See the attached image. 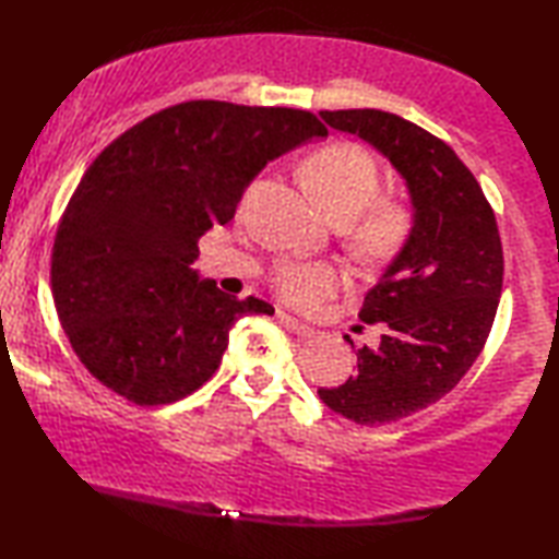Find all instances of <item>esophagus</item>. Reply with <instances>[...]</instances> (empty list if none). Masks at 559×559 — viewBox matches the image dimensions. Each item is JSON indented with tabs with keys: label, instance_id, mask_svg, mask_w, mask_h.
Returning a JSON list of instances; mask_svg holds the SVG:
<instances>
[{
	"label": "esophagus",
	"instance_id": "esophagus-1",
	"mask_svg": "<svg viewBox=\"0 0 559 559\" xmlns=\"http://www.w3.org/2000/svg\"><path fill=\"white\" fill-rule=\"evenodd\" d=\"M277 321L282 326H287L289 331H295L297 336H314V329L311 326H307V324H301L299 319H295V317H289V314H285V311H277Z\"/></svg>",
	"mask_w": 559,
	"mask_h": 559
}]
</instances>
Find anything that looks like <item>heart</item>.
I'll return each mask as SVG.
<instances>
[{"label":"heart","mask_w":559,"mask_h":559,"mask_svg":"<svg viewBox=\"0 0 559 559\" xmlns=\"http://www.w3.org/2000/svg\"><path fill=\"white\" fill-rule=\"evenodd\" d=\"M305 183L331 221L346 225L348 248L364 262H390L415 233V209L403 195L378 193L380 171L370 152L356 142H334L307 156ZM280 299L311 309L336 295L344 274L329 262L280 260L270 272Z\"/></svg>","instance_id":"obj_1"}]
</instances>
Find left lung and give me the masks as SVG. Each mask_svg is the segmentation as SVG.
<instances>
[{
  "mask_svg": "<svg viewBox=\"0 0 559 559\" xmlns=\"http://www.w3.org/2000/svg\"><path fill=\"white\" fill-rule=\"evenodd\" d=\"M319 115L383 152L415 205L413 238L358 314L383 326L380 346L358 348L344 385L319 388L350 423H397L454 390L484 350L503 287L501 235L481 186L439 136L383 110Z\"/></svg>",
  "mask_w": 559,
  "mask_h": 559,
  "instance_id": "1",
  "label": "left lung"
}]
</instances>
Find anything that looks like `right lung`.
<instances>
[{
    "label": "right lung",
    "mask_w": 559,
    "mask_h": 559,
    "mask_svg": "<svg viewBox=\"0 0 559 559\" xmlns=\"http://www.w3.org/2000/svg\"><path fill=\"white\" fill-rule=\"evenodd\" d=\"M324 134L307 110L189 100L95 156L51 252L58 321L87 373L142 407L211 380L235 321L274 309L199 280V238L233 218L264 164Z\"/></svg>",
    "instance_id": "obj_1"
}]
</instances>
